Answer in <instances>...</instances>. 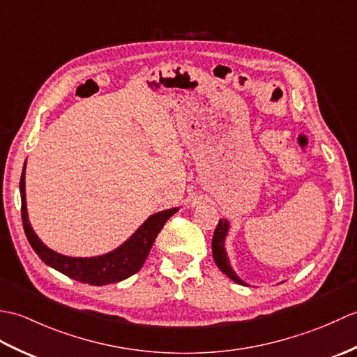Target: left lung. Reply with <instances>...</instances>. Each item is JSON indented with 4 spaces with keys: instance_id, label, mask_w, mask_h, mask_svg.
Masks as SVG:
<instances>
[{
    "instance_id": "1",
    "label": "left lung",
    "mask_w": 357,
    "mask_h": 357,
    "mask_svg": "<svg viewBox=\"0 0 357 357\" xmlns=\"http://www.w3.org/2000/svg\"><path fill=\"white\" fill-rule=\"evenodd\" d=\"M229 230H230L229 221H227V219H219V224L215 230L213 239H211L213 259L219 267V270L225 273V275L229 276L231 280H234V282H238V284H242V285H247L244 280H242L231 268L229 256H227V252H225V238H227V234H229Z\"/></svg>"
}]
</instances>
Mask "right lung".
Segmentation results:
<instances>
[{
    "instance_id": "1",
    "label": "right lung",
    "mask_w": 357,
    "mask_h": 357,
    "mask_svg": "<svg viewBox=\"0 0 357 357\" xmlns=\"http://www.w3.org/2000/svg\"><path fill=\"white\" fill-rule=\"evenodd\" d=\"M20 193L22 227H24L27 241L35 250V253L49 267L78 280V282H84L89 285H107L119 282V280L130 278L136 271H139L147 259L158 233L161 231L167 219H170V216H173L179 210L176 207L151 215L123 245H119L113 252L93 257H72L53 252L52 248H49L36 236L32 225H30L26 204V162L21 173Z\"/></svg>"
}]
</instances>
